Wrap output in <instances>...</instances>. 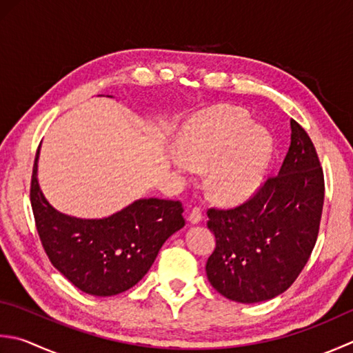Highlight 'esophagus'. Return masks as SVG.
I'll use <instances>...</instances> for the list:
<instances>
[{"label": "esophagus", "instance_id": "obj_1", "mask_svg": "<svg viewBox=\"0 0 353 353\" xmlns=\"http://www.w3.org/2000/svg\"><path fill=\"white\" fill-rule=\"evenodd\" d=\"M202 219H203V212L200 206H194V208H192L188 214V220L191 223H199Z\"/></svg>", "mask_w": 353, "mask_h": 353}]
</instances>
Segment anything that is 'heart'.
Segmentation results:
<instances>
[{
    "label": "heart",
    "instance_id": "b5f03b06",
    "mask_svg": "<svg viewBox=\"0 0 353 353\" xmlns=\"http://www.w3.org/2000/svg\"><path fill=\"white\" fill-rule=\"evenodd\" d=\"M272 137L252 125L245 110L219 105L196 114L177 137V151L194 168L208 167V185L214 196L240 202L263 182L272 157ZM177 167L186 170L183 162Z\"/></svg>",
    "mask_w": 353,
    "mask_h": 353
}]
</instances>
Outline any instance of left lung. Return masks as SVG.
Returning a JSON list of instances; mask_svg holds the SVG:
<instances>
[{"mask_svg": "<svg viewBox=\"0 0 353 353\" xmlns=\"http://www.w3.org/2000/svg\"><path fill=\"white\" fill-rule=\"evenodd\" d=\"M291 145L279 174L234 208H210L216 250L206 275L219 294L239 303L271 300L291 288L319 237L324 174L306 130L291 121Z\"/></svg>", "mask_w": 353, "mask_h": 353, "instance_id": "8db88e82", "label": "left lung"}]
</instances>
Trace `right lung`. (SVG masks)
I'll return each instance as SVG.
<instances>
[{"label":"right lung","instance_id":"1","mask_svg":"<svg viewBox=\"0 0 353 353\" xmlns=\"http://www.w3.org/2000/svg\"><path fill=\"white\" fill-rule=\"evenodd\" d=\"M34 156L30 203L41 243L64 277L94 296H112L133 288L148 272L171 234L185 225L179 200L141 199L101 220L65 216L48 205L37 179Z\"/></svg>","mask_w":353,"mask_h":353}]
</instances>
